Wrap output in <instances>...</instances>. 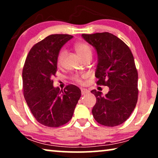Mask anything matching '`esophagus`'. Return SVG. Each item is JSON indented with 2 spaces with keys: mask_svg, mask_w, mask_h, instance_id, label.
<instances>
[{
  "mask_svg": "<svg viewBox=\"0 0 158 158\" xmlns=\"http://www.w3.org/2000/svg\"><path fill=\"white\" fill-rule=\"evenodd\" d=\"M81 94L82 95H85V94H88V93H89V90L85 89V88H81Z\"/></svg>",
  "mask_w": 158,
  "mask_h": 158,
  "instance_id": "obj_1",
  "label": "esophagus"
}]
</instances>
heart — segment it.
I'll return each instance as SVG.
<instances>
[{
    "instance_id": "b5f03b06",
    "label": "heart",
    "mask_w": 158,
    "mask_h": 158,
    "mask_svg": "<svg viewBox=\"0 0 158 158\" xmlns=\"http://www.w3.org/2000/svg\"><path fill=\"white\" fill-rule=\"evenodd\" d=\"M74 48L77 55L80 56V57L82 60L85 59V58L88 57H92L91 48H90V47L87 43L83 42H78L75 43L74 45ZM64 56H65V52L64 50H61L58 54L57 58V63L58 66H60L62 64L64 60ZM83 78L84 76H81V75H77L72 77V81L78 84H83Z\"/></svg>"
}]
</instances>
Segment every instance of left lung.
Returning a JSON list of instances; mask_svg holds the SVG:
<instances>
[{
  "label": "left lung",
  "mask_w": 158,
  "mask_h": 158,
  "mask_svg": "<svg viewBox=\"0 0 158 158\" xmlns=\"http://www.w3.org/2000/svg\"><path fill=\"white\" fill-rule=\"evenodd\" d=\"M82 36L98 54L96 84L109 88L104 96L91 90L96 98L93 116L103 126L122 124L130 116L138 99V73L132 53L122 40L109 32Z\"/></svg>",
  "instance_id": "left-lung-1"
}]
</instances>
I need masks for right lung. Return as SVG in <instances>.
Segmentation results:
<instances>
[{
    "instance_id": "right-lung-1",
    "label": "right lung",
    "mask_w": 158,
    "mask_h": 158,
    "mask_svg": "<svg viewBox=\"0 0 158 158\" xmlns=\"http://www.w3.org/2000/svg\"><path fill=\"white\" fill-rule=\"evenodd\" d=\"M70 34H52L34 45L23 68V93L28 106L41 124L59 127L73 117L81 91L74 85L60 90L53 87L57 58L62 47L72 39Z\"/></svg>"
}]
</instances>
